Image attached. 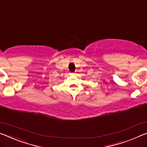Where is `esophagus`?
I'll use <instances>...</instances> for the list:
<instances>
[{
	"instance_id": "esophagus-1",
	"label": "esophagus",
	"mask_w": 147,
	"mask_h": 147,
	"mask_svg": "<svg viewBox=\"0 0 147 147\" xmlns=\"http://www.w3.org/2000/svg\"><path fill=\"white\" fill-rule=\"evenodd\" d=\"M74 73H70V74H74Z\"/></svg>"
}]
</instances>
